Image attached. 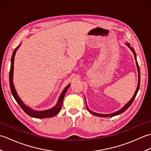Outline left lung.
Instances as JSON below:
<instances>
[{"instance_id": "8db88e82", "label": "left lung", "mask_w": 151, "mask_h": 151, "mask_svg": "<svg viewBox=\"0 0 151 151\" xmlns=\"http://www.w3.org/2000/svg\"><path fill=\"white\" fill-rule=\"evenodd\" d=\"M127 45L129 47L130 49L132 50V51L133 52L134 54V57H135V59H136V65H137V71H138V84H137V89H136V91L135 92V94L134 95L133 97L132 98V99L128 102V103L124 106L120 110H119L116 112H114V113L113 114H97V113H95V112H93V111H91L88 108L87 106H86V108H87L88 110L90 112V113L93 115H96V116H98V117H114V116H115V115H119L123 113V112H124V111H126L128 108H129L130 105L132 104V103L133 102L134 100L136 98V96L137 93V91H138L139 90V85H140V70H139V65H138V63H137V60H136V53L135 52H134V50L133 49L132 47H130V45L129 44H127Z\"/></svg>"}]
</instances>
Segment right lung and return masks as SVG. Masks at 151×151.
<instances>
[{
    "instance_id": "obj_1",
    "label": "right lung",
    "mask_w": 151,
    "mask_h": 151,
    "mask_svg": "<svg viewBox=\"0 0 151 151\" xmlns=\"http://www.w3.org/2000/svg\"><path fill=\"white\" fill-rule=\"evenodd\" d=\"M20 45H19L16 49L14 50V52H13L12 56V59H11V67H10V70H9V87H10L11 89V92L14 96V99H15V101H17L19 105L20 106L21 108L23 110V111L26 113L27 115H30V116L35 117V118H39V119H43V118H49L53 117L54 115H56L58 112L60 111L61 108H62V102L64 98V96H65L66 92L67 91V89L69 88L70 84L67 86V87L64 89V90L61 94L60 97L59 98V100L58 101L56 105L55 106L53 107L52 108L50 109V110H45V111H36V110H33L30 109L29 107L25 105L22 101L21 100L20 98L19 97V96L16 92L14 86V83H13V75H14V57L15 55V52L17 50L19 49V47Z\"/></svg>"
}]
</instances>
